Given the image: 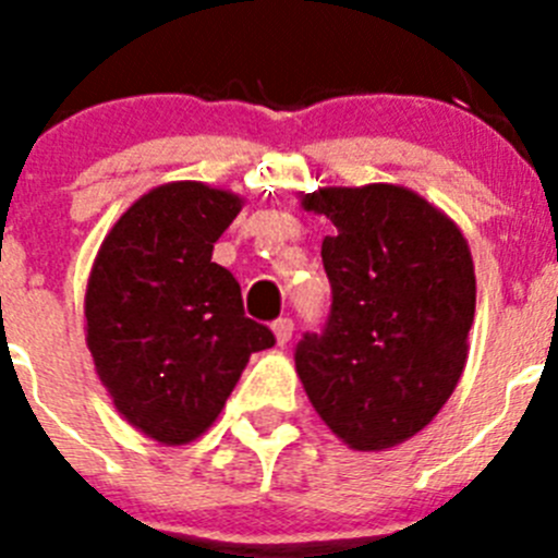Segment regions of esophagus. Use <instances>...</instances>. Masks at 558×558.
Wrapping results in <instances>:
<instances>
[{
	"instance_id": "esophagus-1",
	"label": "esophagus",
	"mask_w": 558,
	"mask_h": 558,
	"mask_svg": "<svg viewBox=\"0 0 558 558\" xmlns=\"http://www.w3.org/2000/svg\"><path fill=\"white\" fill-rule=\"evenodd\" d=\"M270 329H274V338L279 347H284V343L293 338V322H290V318H279V322H274V327Z\"/></svg>"
}]
</instances>
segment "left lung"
Masks as SVG:
<instances>
[{
    "mask_svg": "<svg viewBox=\"0 0 558 558\" xmlns=\"http://www.w3.org/2000/svg\"><path fill=\"white\" fill-rule=\"evenodd\" d=\"M302 209L335 226L324 335L295 372L315 413L360 452H383L436 418L461 379L475 322V265L456 220L399 184L322 186Z\"/></svg>",
    "mask_w": 558,
    "mask_h": 558,
    "instance_id": "1",
    "label": "left lung"
}]
</instances>
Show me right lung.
<instances>
[{
    "instance_id": "add662e5",
    "label": "right lung",
    "mask_w": 558,
    "mask_h": 558,
    "mask_svg": "<svg viewBox=\"0 0 558 558\" xmlns=\"http://www.w3.org/2000/svg\"><path fill=\"white\" fill-rule=\"evenodd\" d=\"M245 198L204 181H170L108 229L83 315L95 372L128 425L167 447L204 436L251 352L274 332L243 313L234 276L211 263Z\"/></svg>"
}]
</instances>
